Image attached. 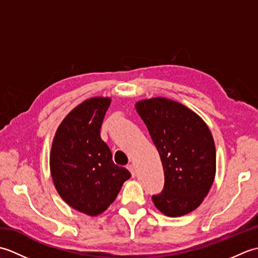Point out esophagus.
I'll use <instances>...</instances> for the list:
<instances>
[{
    "label": "esophagus",
    "instance_id": "obj_1",
    "mask_svg": "<svg viewBox=\"0 0 258 258\" xmlns=\"http://www.w3.org/2000/svg\"><path fill=\"white\" fill-rule=\"evenodd\" d=\"M127 169L131 172V174H132V176L134 177L135 176V167H134V165L130 164V165H127Z\"/></svg>",
    "mask_w": 258,
    "mask_h": 258
}]
</instances>
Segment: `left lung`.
I'll list each match as a JSON object with an SVG mask.
<instances>
[{
	"instance_id": "1",
	"label": "left lung",
	"mask_w": 258,
	"mask_h": 258,
	"mask_svg": "<svg viewBox=\"0 0 258 258\" xmlns=\"http://www.w3.org/2000/svg\"><path fill=\"white\" fill-rule=\"evenodd\" d=\"M160 154L164 189L153 195L157 210L169 217L193 212L207 196L216 173V150L210 128L195 112L165 97L135 104Z\"/></svg>"
}]
</instances>
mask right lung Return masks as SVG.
I'll return each mask as SVG.
<instances>
[{"mask_svg":"<svg viewBox=\"0 0 258 258\" xmlns=\"http://www.w3.org/2000/svg\"><path fill=\"white\" fill-rule=\"evenodd\" d=\"M109 97H91L74 107L54 135L50 169L62 200L74 210L97 216L116 199L131 177L112 160V152L101 139Z\"/></svg>","mask_w":258,"mask_h":258,"instance_id":"1","label":"right lung"}]
</instances>
